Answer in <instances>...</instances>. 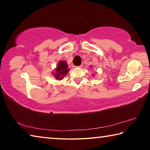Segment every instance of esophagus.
<instances>
[{"label": "esophagus", "mask_w": 150, "mask_h": 150, "mask_svg": "<svg viewBox=\"0 0 150 150\" xmlns=\"http://www.w3.org/2000/svg\"><path fill=\"white\" fill-rule=\"evenodd\" d=\"M83 67V65H79V66H77V67H79V68H81Z\"/></svg>", "instance_id": "esophagus-1"}]
</instances>
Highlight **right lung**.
<instances>
[{
    "label": "right lung",
    "instance_id": "1",
    "mask_svg": "<svg viewBox=\"0 0 150 150\" xmlns=\"http://www.w3.org/2000/svg\"><path fill=\"white\" fill-rule=\"evenodd\" d=\"M69 69H68V65L67 63L64 61H61L59 63H58L57 66V69H55V73L54 76L55 79L58 80H61L63 78L64 76L67 74L69 72Z\"/></svg>",
    "mask_w": 150,
    "mask_h": 150
}]
</instances>
